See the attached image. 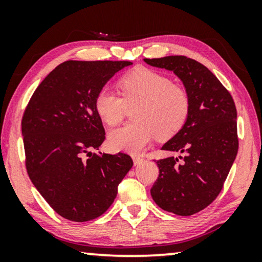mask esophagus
I'll list each match as a JSON object with an SVG mask.
<instances>
[{
	"label": "esophagus",
	"mask_w": 262,
	"mask_h": 262,
	"mask_svg": "<svg viewBox=\"0 0 262 262\" xmlns=\"http://www.w3.org/2000/svg\"><path fill=\"white\" fill-rule=\"evenodd\" d=\"M132 160H134L135 166H138V164H141L143 161H144V159H142L141 156H134V157H132Z\"/></svg>",
	"instance_id": "obj_1"
}]
</instances>
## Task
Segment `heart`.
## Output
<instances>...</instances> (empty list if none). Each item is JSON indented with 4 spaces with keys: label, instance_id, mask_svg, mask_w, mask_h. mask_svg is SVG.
<instances>
[{
    "label": "heart",
    "instance_id": "b5f03b06",
    "mask_svg": "<svg viewBox=\"0 0 262 262\" xmlns=\"http://www.w3.org/2000/svg\"><path fill=\"white\" fill-rule=\"evenodd\" d=\"M123 99L112 89L103 87L95 96V111L103 123L113 126L123 118L126 106H135L136 121L111 131L108 145L116 151L137 154L156 135L173 137L184 126L189 112V98L185 89L156 71L138 68L121 78Z\"/></svg>",
    "mask_w": 262,
    "mask_h": 262
}]
</instances>
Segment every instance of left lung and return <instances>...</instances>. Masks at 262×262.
<instances>
[{"mask_svg":"<svg viewBox=\"0 0 262 262\" xmlns=\"http://www.w3.org/2000/svg\"><path fill=\"white\" fill-rule=\"evenodd\" d=\"M143 60L173 71L188 94L187 120L161 148L180 155L157 161L160 175L150 193L162 210L191 216L217 198L237 155L234 100L220 80L194 59L166 56Z\"/></svg>","mask_w":262,"mask_h":262,"instance_id":"1","label":"left lung"}]
</instances>
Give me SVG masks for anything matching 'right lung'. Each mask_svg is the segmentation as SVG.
<instances>
[{"instance_id": "obj_1", "label": "right lung", "mask_w": 262, "mask_h": 262, "mask_svg": "<svg viewBox=\"0 0 262 262\" xmlns=\"http://www.w3.org/2000/svg\"><path fill=\"white\" fill-rule=\"evenodd\" d=\"M131 64L67 60L41 81L25 111L21 130L28 177L67 220L87 222L105 213L134 166L126 154L92 151L105 141L95 96Z\"/></svg>"}]
</instances>
